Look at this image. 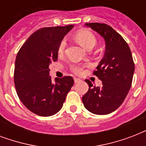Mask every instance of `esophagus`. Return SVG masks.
Returning a JSON list of instances; mask_svg holds the SVG:
<instances>
[{
  "instance_id": "obj_1",
  "label": "esophagus",
  "mask_w": 146,
  "mask_h": 146,
  "mask_svg": "<svg viewBox=\"0 0 146 146\" xmlns=\"http://www.w3.org/2000/svg\"><path fill=\"white\" fill-rule=\"evenodd\" d=\"M74 82H75V83H79V82H82V80L80 79H78V78H74Z\"/></svg>"
}]
</instances>
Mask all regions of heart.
Instances as JSON below:
<instances>
[{
    "instance_id": "1",
    "label": "heart",
    "mask_w": 146,
    "mask_h": 146,
    "mask_svg": "<svg viewBox=\"0 0 146 146\" xmlns=\"http://www.w3.org/2000/svg\"><path fill=\"white\" fill-rule=\"evenodd\" d=\"M76 39L77 40V42L87 50L93 48L97 43L96 36L91 32L87 30L80 31L76 35ZM66 39H63L61 42H60L58 48H57V51H58L59 54H62L64 52L65 48H66ZM72 70H73V73H76V74H81L83 72V66H79V65L73 66H72Z\"/></svg>"
}]
</instances>
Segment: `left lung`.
<instances>
[{"mask_svg":"<svg viewBox=\"0 0 146 146\" xmlns=\"http://www.w3.org/2000/svg\"><path fill=\"white\" fill-rule=\"evenodd\" d=\"M85 26L104 38L105 52L94 72L102 86L92 87L90 81L86 80L89 90L82 96V103L91 113L108 114L121 105L131 87L135 70L131 50L122 36L108 25L91 23Z\"/></svg>","mask_w":146,"mask_h":146,"instance_id":"left-lung-1","label":"left lung"}]
</instances>
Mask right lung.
Listing matches in <instances>:
<instances>
[{
  "instance_id": "obj_1",
  "label": "right lung",
  "mask_w": 146,
  "mask_h": 146,
  "mask_svg": "<svg viewBox=\"0 0 146 146\" xmlns=\"http://www.w3.org/2000/svg\"><path fill=\"white\" fill-rule=\"evenodd\" d=\"M73 25L38 29L29 37L17 54L14 83L22 103L42 117L57 113L73 86L71 76L55 78L52 82L49 65L57 60V48Z\"/></svg>"
}]
</instances>
